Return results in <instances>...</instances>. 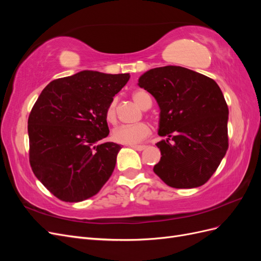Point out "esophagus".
Instances as JSON below:
<instances>
[{
    "label": "esophagus",
    "mask_w": 261,
    "mask_h": 261,
    "mask_svg": "<svg viewBox=\"0 0 261 261\" xmlns=\"http://www.w3.org/2000/svg\"><path fill=\"white\" fill-rule=\"evenodd\" d=\"M132 148H134L135 150H137V151H143V150L146 149V146L144 145H139V146H132Z\"/></svg>",
    "instance_id": "obj_1"
}]
</instances>
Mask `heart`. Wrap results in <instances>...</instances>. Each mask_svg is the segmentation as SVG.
<instances>
[{"label": "heart", "instance_id": "heart-1", "mask_svg": "<svg viewBox=\"0 0 261 261\" xmlns=\"http://www.w3.org/2000/svg\"><path fill=\"white\" fill-rule=\"evenodd\" d=\"M133 99L135 103L141 109L147 110L151 107V99L149 94L143 90H136L133 92ZM116 103L117 98H113L106 109V120L110 124L116 123ZM150 135V127L146 123H137L129 126H121L113 130L112 137L114 141L123 145H138Z\"/></svg>", "mask_w": 261, "mask_h": 261}]
</instances>
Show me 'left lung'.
Here are the masks:
<instances>
[{
	"mask_svg": "<svg viewBox=\"0 0 261 261\" xmlns=\"http://www.w3.org/2000/svg\"><path fill=\"white\" fill-rule=\"evenodd\" d=\"M138 86L156 100L158 134L167 137L155 144L162 156L153 172L174 188L203 185L228 148V109L220 87L200 73L172 65L149 69Z\"/></svg>",
	"mask_w": 261,
	"mask_h": 261,
	"instance_id": "1",
	"label": "left lung"
}]
</instances>
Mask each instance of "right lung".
<instances>
[{"label": "right lung", "instance_id": "obj_1", "mask_svg": "<svg viewBox=\"0 0 261 261\" xmlns=\"http://www.w3.org/2000/svg\"><path fill=\"white\" fill-rule=\"evenodd\" d=\"M129 74L83 70L51 82L28 117L29 161L55 197L78 202L96 195L112 175L121 146L109 135L106 109Z\"/></svg>", "mask_w": 261, "mask_h": 261}]
</instances>
